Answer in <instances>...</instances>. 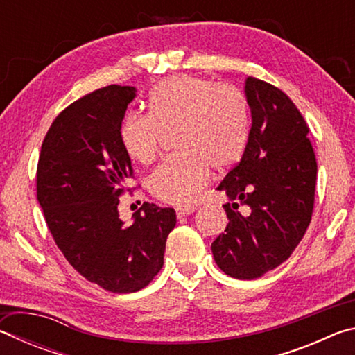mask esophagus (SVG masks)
I'll list each match as a JSON object with an SVG mask.
<instances>
[{
    "label": "esophagus",
    "mask_w": 355,
    "mask_h": 355,
    "mask_svg": "<svg viewBox=\"0 0 355 355\" xmlns=\"http://www.w3.org/2000/svg\"><path fill=\"white\" fill-rule=\"evenodd\" d=\"M196 211L194 207H184V208H177V218H184V216H189Z\"/></svg>",
    "instance_id": "obj_1"
}]
</instances>
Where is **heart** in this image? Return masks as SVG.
<instances>
[{"label": "heart", "mask_w": 355, "mask_h": 355, "mask_svg": "<svg viewBox=\"0 0 355 355\" xmlns=\"http://www.w3.org/2000/svg\"><path fill=\"white\" fill-rule=\"evenodd\" d=\"M177 155L148 177V189L161 202L192 205L209 178V169L227 172L241 161L249 141L245 95L232 84L203 78H166L148 95L147 116L125 117L119 130L131 159L148 164L158 156L163 133H173Z\"/></svg>", "instance_id": "obj_1"}]
</instances>
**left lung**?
I'll use <instances>...</instances> for the list:
<instances>
[{
	"instance_id": "8db88e82",
	"label": "left lung",
	"mask_w": 355,
	"mask_h": 355,
	"mask_svg": "<svg viewBox=\"0 0 355 355\" xmlns=\"http://www.w3.org/2000/svg\"><path fill=\"white\" fill-rule=\"evenodd\" d=\"M245 97L249 141L218 186L232 202L224 205L225 233L211 250L227 275L254 280L288 260L302 239L313 214L318 167L309 125L284 91L249 76Z\"/></svg>"
}]
</instances>
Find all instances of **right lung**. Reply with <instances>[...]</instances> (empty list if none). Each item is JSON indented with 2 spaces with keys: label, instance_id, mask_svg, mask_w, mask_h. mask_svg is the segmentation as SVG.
<instances>
[{
  "label": "right lung",
  "instance_id": "obj_1",
  "mask_svg": "<svg viewBox=\"0 0 355 355\" xmlns=\"http://www.w3.org/2000/svg\"><path fill=\"white\" fill-rule=\"evenodd\" d=\"M136 89L101 87L59 114L42 142L35 189L48 230L84 279L111 293L146 288L164 263L173 208L144 202L127 225L119 199L133 178L119 130Z\"/></svg>",
  "mask_w": 355,
  "mask_h": 355
}]
</instances>
